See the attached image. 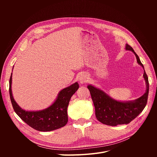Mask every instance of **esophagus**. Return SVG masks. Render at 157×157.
Returning a JSON list of instances; mask_svg holds the SVG:
<instances>
[{
    "mask_svg": "<svg viewBox=\"0 0 157 157\" xmlns=\"http://www.w3.org/2000/svg\"><path fill=\"white\" fill-rule=\"evenodd\" d=\"M78 79H79V82L81 84L86 83L88 80V76L86 74H84V73L82 74L79 77Z\"/></svg>",
    "mask_w": 157,
    "mask_h": 157,
    "instance_id": "esophagus-1",
    "label": "esophagus"
}]
</instances>
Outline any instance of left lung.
<instances>
[{"instance_id": "obj_1", "label": "left lung", "mask_w": 157, "mask_h": 157, "mask_svg": "<svg viewBox=\"0 0 157 157\" xmlns=\"http://www.w3.org/2000/svg\"><path fill=\"white\" fill-rule=\"evenodd\" d=\"M126 50L132 51L136 57L137 62L144 69L138 56L132 47L126 44ZM144 78L146 84V91L143 96L135 100L121 101L112 98L102 90L91 84L88 85L96 111L97 119L104 124L115 126L127 124L138 116L146 106L149 94L148 77L144 70Z\"/></svg>"}]
</instances>
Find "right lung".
Listing matches in <instances>:
<instances>
[{"instance_id": "add662e5", "label": "right lung", "mask_w": 157, "mask_h": 157, "mask_svg": "<svg viewBox=\"0 0 157 157\" xmlns=\"http://www.w3.org/2000/svg\"><path fill=\"white\" fill-rule=\"evenodd\" d=\"M12 73L9 82V93L14 111L31 128L40 132H49L66 125L68 121L67 107L73 95L78 89L77 82L65 88L58 93L54 102L50 106L40 111H25L21 109L14 98L12 92Z\"/></svg>"}]
</instances>
